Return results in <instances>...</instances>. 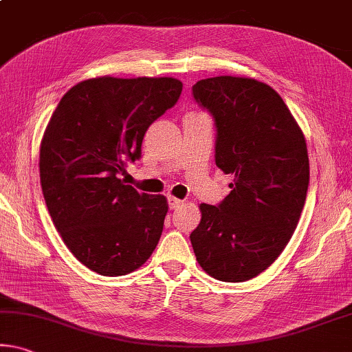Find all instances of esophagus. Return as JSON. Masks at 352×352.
<instances>
[{"mask_svg":"<svg viewBox=\"0 0 352 352\" xmlns=\"http://www.w3.org/2000/svg\"><path fill=\"white\" fill-rule=\"evenodd\" d=\"M167 202H169V208L170 210H175V208H180V206L185 204V200L177 199L174 196H169V197H167Z\"/></svg>","mask_w":352,"mask_h":352,"instance_id":"obj_1","label":"esophagus"}]
</instances>
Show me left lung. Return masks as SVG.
Returning <instances> with one entry per match:
<instances>
[{
  "label": "left lung",
  "instance_id": "8db88e82",
  "mask_svg": "<svg viewBox=\"0 0 352 352\" xmlns=\"http://www.w3.org/2000/svg\"><path fill=\"white\" fill-rule=\"evenodd\" d=\"M216 126V166L232 191L202 219L191 244L202 270L221 282H246L267 270L296 230L310 167L307 144L282 97L252 78L214 76L192 86Z\"/></svg>",
  "mask_w": 352,
  "mask_h": 352
}]
</instances>
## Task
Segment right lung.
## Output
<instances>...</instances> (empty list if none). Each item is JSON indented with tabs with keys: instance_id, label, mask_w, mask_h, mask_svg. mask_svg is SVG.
I'll list each match as a JSON object with an SVG mask.
<instances>
[{
	"instance_id": "1",
	"label": "right lung",
	"mask_w": 352,
	"mask_h": 352,
	"mask_svg": "<svg viewBox=\"0 0 352 352\" xmlns=\"http://www.w3.org/2000/svg\"><path fill=\"white\" fill-rule=\"evenodd\" d=\"M175 78L100 76L60 98L41 142V185L69 250L102 276L130 274L148 260L167 214L164 196L125 185L147 128L180 98Z\"/></svg>"
}]
</instances>
